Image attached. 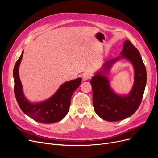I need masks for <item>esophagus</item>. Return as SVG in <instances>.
Segmentation results:
<instances>
[{"label": "esophagus", "instance_id": "obj_1", "mask_svg": "<svg viewBox=\"0 0 158 158\" xmlns=\"http://www.w3.org/2000/svg\"><path fill=\"white\" fill-rule=\"evenodd\" d=\"M91 78V74L89 73H85L83 75H82V79L83 81H86L88 80Z\"/></svg>", "mask_w": 158, "mask_h": 158}]
</instances>
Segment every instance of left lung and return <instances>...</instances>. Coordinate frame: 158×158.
Here are the masks:
<instances>
[{
	"mask_svg": "<svg viewBox=\"0 0 158 158\" xmlns=\"http://www.w3.org/2000/svg\"><path fill=\"white\" fill-rule=\"evenodd\" d=\"M121 56L109 60L102 71L96 72L90 81L93 89V105L96 114L109 122L123 120L133 114L142 102L147 82V72L138 50L129 40L125 41ZM120 58H126L134 65L135 82L130 94L120 96L110 88L109 81L104 74Z\"/></svg>",
	"mask_w": 158,
	"mask_h": 158,
	"instance_id": "obj_1",
	"label": "left lung"
}]
</instances>
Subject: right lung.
I'll return each mask as SVG.
<instances>
[{"label": "right lung", "instance_id": "1", "mask_svg": "<svg viewBox=\"0 0 158 158\" xmlns=\"http://www.w3.org/2000/svg\"><path fill=\"white\" fill-rule=\"evenodd\" d=\"M23 54V51L15 63L13 69L14 92L20 109L31 118L40 123H51L61 120L69 112L72 95L81 85V78L64 82L54 95L47 100L38 103H31L23 95L19 74Z\"/></svg>", "mask_w": 158, "mask_h": 158}]
</instances>
